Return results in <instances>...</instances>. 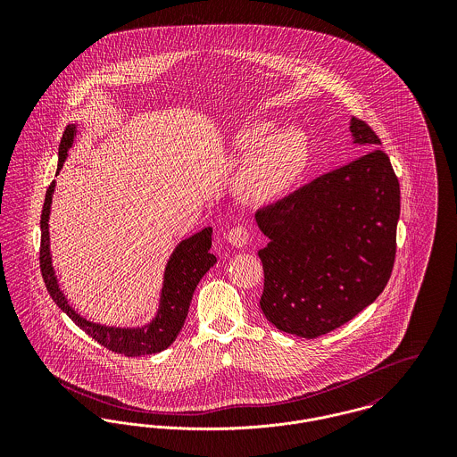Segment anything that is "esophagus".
I'll return each instance as SVG.
<instances>
[{
	"mask_svg": "<svg viewBox=\"0 0 457 457\" xmlns=\"http://www.w3.org/2000/svg\"><path fill=\"white\" fill-rule=\"evenodd\" d=\"M248 239H250V232H248V228L243 227V225H237V227L230 228L228 234H227V241H228L232 246H236V248L246 246Z\"/></svg>",
	"mask_w": 457,
	"mask_h": 457,
	"instance_id": "obj_1",
	"label": "esophagus"
}]
</instances>
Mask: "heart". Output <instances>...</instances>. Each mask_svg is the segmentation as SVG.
<instances>
[{
	"label": "heart",
	"mask_w": 457,
	"mask_h": 457,
	"mask_svg": "<svg viewBox=\"0 0 457 457\" xmlns=\"http://www.w3.org/2000/svg\"><path fill=\"white\" fill-rule=\"evenodd\" d=\"M269 125H255L245 131L237 144L243 149H252L245 162L237 190L250 202H272L287 195L303 176L310 149L303 131L281 129L269 131Z\"/></svg>",
	"instance_id": "1"
}]
</instances>
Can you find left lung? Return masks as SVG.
Returning <instances> with one entry per match:
<instances>
[{
    "instance_id": "obj_1",
    "label": "left lung",
    "mask_w": 457,
    "mask_h": 457,
    "mask_svg": "<svg viewBox=\"0 0 457 457\" xmlns=\"http://www.w3.org/2000/svg\"><path fill=\"white\" fill-rule=\"evenodd\" d=\"M361 158L259 209L269 237L261 308L283 332L319 337L337 328L386 288L395 259L399 181L371 127L352 118Z\"/></svg>"
}]
</instances>
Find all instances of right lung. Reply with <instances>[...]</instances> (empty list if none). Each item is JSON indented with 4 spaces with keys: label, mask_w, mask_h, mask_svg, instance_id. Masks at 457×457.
Instances as JSON below:
<instances>
[{
    "label": "right lung",
    "mask_w": 457,
    "mask_h": 457,
    "mask_svg": "<svg viewBox=\"0 0 457 457\" xmlns=\"http://www.w3.org/2000/svg\"><path fill=\"white\" fill-rule=\"evenodd\" d=\"M73 135H75V125H68L60 142L58 172L62 170L65 163L66 153L73 144ZM54 185L56 183L53 181L47 188L46 202L42 207V216H40V228H42L40 270L53 301L65 312L66 315L71 319V322H75V326L80 327L95 341H98L102 346H105L114 353H121L125 357H138V355L158 353L167 346H170L178 337L181 327L185 326L188 308H190L198 281L216 263V257L209 253L212 228L207 227L196 232L195 236L181 241L179 246L174 250L170 261L165 267L160 310L156 319L151 324L138 327V328L98 326V324L87 322L86 319L75 313V310L68 304L63 292L60 290L58 279L54 276L51 250H49V223H47Z\"/></svg>",
    "instance_id": "1"
}]
</instances>
